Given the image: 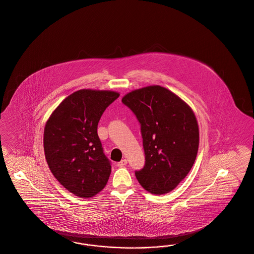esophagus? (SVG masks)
I'll return each mask as SVG.
<instances>
[{
  "instance_id": "34e87169",
  "label": "esophagus",
  "mask_w": 254,
  "mask_h": 254,
  "mask_svg": "<svg viewBox=\"0 0 254 254\" xmlns=\"http://www.w3.org/2000/svg\"><path fill=\"white\" fill-rule=\"evenodd\" d=\"M127 160L126 158H124L121 161H119V162L117 163V166L124 167L125 165H127Z\"/></svg>"
}]
</instances>
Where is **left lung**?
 I'll return each instance as SVG.
<instances>
[{
    "instance_id": "obj_1",
    "label": "left lung",
    "mask_w": 254,
    "mask_h": 254,
    "mask_svg": "<svg viewBox=\"0 0 254 254\" xmlns=\"http://www.w3.org/2000/svg\"><path fill=\"white\" fill-rule=\"evenodd\" d=\"M122 102L140 124L145 165L136 171L140 186L161 195L172 191L191 170L199 148V126L192 109L159 85L133 90Z\"/></svg>"
}]
</instances>
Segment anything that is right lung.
<instances>
[{"label": "right lung", "instance_id": "1", "mask_svg": "<svg viewBox=\"0 0 254 254\" xmlns=\"http://www.w3.org/2000/svg\"><path fill=\"white\" fill-rule=\"evenodd\" d=\"M120 96L108 90L81 89L64 98L45 125L46 160L68 191L91 198L105 188L112 172L97 135L106 108Z\"/></svg>", "mask_w": 254, "mask_h": 254}]
</instances>
